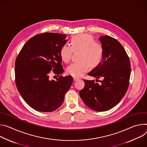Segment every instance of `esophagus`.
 Returning <instances> with one entry per match:
<instances>
[{
	"label": "esophagus",
	"mask_w": 147,
	"mask_h": 147,
	"mask_svg": "<svg viewBox=\"0 0 147 147\" xmlns=\"http://www.w3.org/2000/svg\"><path fill=\"white\" fill-rule=\"evenodd\" d=\"M73 79H74V81H77V80H78L79 79V78H77V77H75V76H74V77H73Z\"/></svg>",
	"instance_id": "obj_1"
}]
</instances>
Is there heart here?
Masks as SVG:
<instances>
[{"label":"heart","instance_id":"heart-1","mask_svg":"<svg viewBox=\"0 0 147 147\" xmlns=\"http://www.w3.org/2000/svg\"><path fill=\"white\" fill-rule=\"evenodd\" d=\"M80 51L79 62L72 63L67 68V72L74 76H83L90 66L94 68L101 62L103 56V48L100 43L95 41L94 38L88 34H79L71 39V46L63 45L59 54L62 61L69 63L73 52Z\"/></svg>","mask_w":147,"mask_h":147}]
</instances>
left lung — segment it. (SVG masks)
I'll return each mask as SVG.
<instances>
[{"label":"left lung","mask_w":147,"mask_h":147,"mask_svg":"<svg viewBox=\"0 0 147 147\" xmlns=\"http://www.w3.org/2000/svg\"><path fill=\"white\" fill-rule=\"evenodd\" d=\"M99 40L103 48L102 60L88 75L103 80L98 84L94 80L84 79L85 86L79 95L89 108L105 111L115 106L125 95L129 85L131 64L124 47L116 39L106 35Z\"/></svg>","instance_id":"obj_1"}]
</instances>
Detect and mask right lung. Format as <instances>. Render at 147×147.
<instances>
[{
	"label": "right lung",
	"mask_w": 147,
	"mask_h": 147,
	"mask_svg": "<svg viewBox=\"0 0 147 147\" xmlns=\"http://www.w3.org/2000/svg\"><path fill=\"white\" fill-rule=\"evenodd\" d=\"M66 37L54 32L37 34L25 43L16 59V86L24 101L37 111L51 112L59 108L72 84L70 75L56 80L49 77L52 72L58 76L64 72L59 52Z\"/></svg>",
	"instance_id": "obj_1"
}]
</instances>
